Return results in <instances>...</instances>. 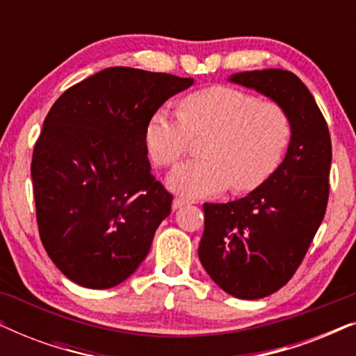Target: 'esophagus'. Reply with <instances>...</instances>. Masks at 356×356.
Here are the masks:
<instances>
[{
  "label": "esophagus",
  "mask_w": 356,
  "mask_h": 356,
  "mask_svg": "<svg viewBox=\"0 0 356 356\" xmlns=\"http://www.w3.org/2000/svg\"><path fill=\"white\" fill-rule=\"evenodd\" d=\"M186 204H191V201H188V199H181V197H175L172 202V207L173 211H177V209H181L183 206H186Z\"/></svg>",
  "instance_id": "34e87169"
}]
</instances>
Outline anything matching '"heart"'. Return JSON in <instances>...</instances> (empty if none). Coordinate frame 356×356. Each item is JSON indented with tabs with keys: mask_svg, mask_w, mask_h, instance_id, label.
Instances as JSON below:
<instances>
[{
	"mask_svg": "<svg viewBox=\"0 0 356 356\" xmlns=\"http://www.w3.org/2000/svg\"><path fill=\"white\" fill-rule=\"evenodd\" d=\"M207 136L204 159L175 168L167 179L172 191L206 197L225 191L246 193L261 186L284 157L291 121L272 100L216 86L184 97L179 113L159 108L145 128V144L159 167H172L188 152L193 138Z\"/></svg>",
	"mask_w": 356,
	"mask_h": 356,
	"instance_id": "1",
	"label": "heart"
}]
</instances>
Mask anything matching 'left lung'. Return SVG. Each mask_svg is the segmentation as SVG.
Here are the masks:
<instances>
[{"label": "left lung", "instance_id": "obj_1", "mask_svg": "<svg viewBox=\"0 0 356 356\" xmlns=\"http://www.w3.org/2000/svg\"><path fill=\"white\" fill-rule=\"evenodd\" d=\"M228 81L277 102L291 121L284 162L261 186L236 201L204 204L201 264L228 295L257 300L293 277L323 222L332 144L314 97L293 72L245 71Z\"/></svg>", "mask_w": 356, "mask_h": 356}]
</instances>
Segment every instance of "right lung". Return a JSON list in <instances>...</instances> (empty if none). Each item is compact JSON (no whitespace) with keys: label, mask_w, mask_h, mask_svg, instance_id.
I'll use <instances>...</instances> for the list:
<instances>
[{"label":"right lung","mask_w":356,"mask_h":356,"mask_svg":"<svg viewBox=\"0 0 356 356\" xmlns=\"http://www.w3.org/2000/svg\"><path fill=\"white\" fill-rule=\"evenodd\" d=\"M193 84V77L106 67L48 111L31 167L38 233L74 284L111 289L149 254L173 196L150 173L145 128Z\"/></svg>","instance_id":"right-lung-1"}]
</instances>
